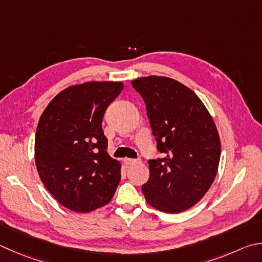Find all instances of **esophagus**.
<instances>
[{"label":"esophagus","mask_w":262,"mask_h":262,"mask_svg":"<svg viewBox=\"0 0 262 262\" xmlns=\"http://www.w3.org/2000/svg\"><path fill=\"white\" fill-rule=\"evenodd\" d=\"M123 163H125V165L129 166V165H134L137 163L136 159H130V158H125L123 159Z\"/></svg>","instance_id":"obj_1"}]
</instances>
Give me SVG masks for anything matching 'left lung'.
I'll return each mask as SVG.
<instances>
[{"mask_svg":"<svg viewBox=\"0 0 262 262\" xmlns=\"http://www.w3.org/2000/svg\"><path fill=\"white\" fill-rule=\"evenodd\" d=\"M132 85L144 99L157 147L142 185L147 204L181 213L201 201L216 177L221 142L210 112L187 85L167 77H142Z\"/></svg>","mask_w":262,"mask_h":262,"instance_id":"8db88e82","label":"left lung"}]
</instances>
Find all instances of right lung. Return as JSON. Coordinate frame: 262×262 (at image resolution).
Segmentation results:
<instances>
[{
    "mask_svg": "<svg viewBox=\"0 0 262 262\" xmlns=\"http://www.w3.org/2000/svg\"><path fill=\"white\" fill-rule=\"evenodd\" d=\"M123 88L120 81L71 85L45 108L35 134V165L57 202L78 213L106 205L120 182L121 164L106 152L102 129L107 106Z\"/></svg>",
    "mask_w": 262,
    "mask_h": 262,
    "instance_id": "obj_1",
    "label": "right lung"
}]
</instances>
